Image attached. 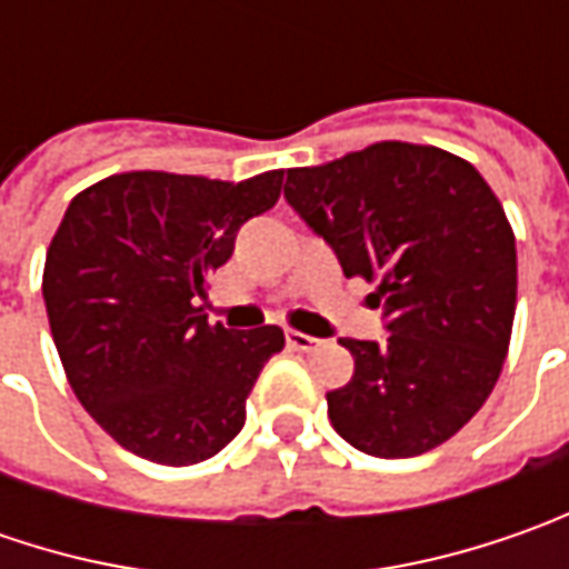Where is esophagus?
<instances>
[{"instance_id":"1","label":"esophagus","mask_w":569,"mask_h":569,"mask_svg":"<svg viewBox=\"0 0 569 569\" xmlns=\"http://www.w3.org/2000/svg\"><path fill=\"white\" fill-rule=\"evenodd\" d=\"M284 341H288V348H295V351H313V348H317V339H313V336L297 332V329H288V332H284Z\"/></svg>"}]
</instances>
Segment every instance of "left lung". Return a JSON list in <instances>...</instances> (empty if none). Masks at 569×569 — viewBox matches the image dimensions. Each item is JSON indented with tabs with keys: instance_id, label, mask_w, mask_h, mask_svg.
Listing matches in <instances>:
<instances>
[{
	"instance_id": "obj_1",
	"label": "left lung",
	"mask_w": 569,
	"mask_h": 569,
	"mask_svg": "<svg viewBox=\"0 0 569 569\" xmlns=\"http://www.w3.org/2000/svg\"><path fill=\"white\" fill-rule=\"evenodd\" d=\"M284 199L339 256L377 281L386 339H341L355 377L326 392L355 449L408 459L447 443L491 396L516 313V240L485 177L443 148L377 142L291 167Z\"/></svg>"
}]
</instances>
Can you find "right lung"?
I'll list each match as a JSON object with an SVG mask.
<instances>
[{
	"instance_id": "1",
	"label": "right lung",
	"mask_w": 569,
	"mask_h": 569,
	"mask_svg": "<svg viewBox=\"0 0 569 569\" xmlns=\"http://www.w3.org/2000/svg\"><path fill=\"white\" fill-rule=\"evenodd\" d=\"M281 170L228 183L136 170L69 202L47 250L43 303L78 402L122 449L196 466L247 421V396L284 348L278 326H208V274L269 211Z\"/></svg>"
}]
</instances>
